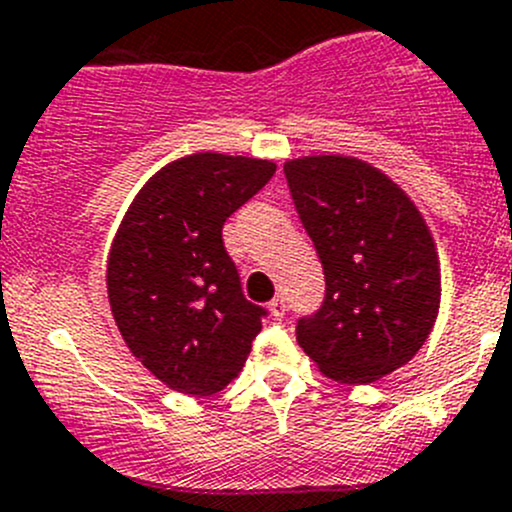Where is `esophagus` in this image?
<instances>
[{
  "label": "esophagus",
  "instance_id": "34e87169",
  "mask_svg": "<svg viewBox=\"0 0 512 512\" xmlns=\"http://www.w3.org/2000/svg\"><path fill=\"white\" fill-rule=\"evenodd\" d=\"M268 311H271V316L276 318V321H281V318L286 316V301H283L281 296H276L271 303H268Z\"/></svg>",
  "mask_w": 512,
  "mask_h": 512
}]
</instances>
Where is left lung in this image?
<instances>
[{
  "mask_svg": "<svg viewBox=\"0 0 512 512\" xmlns=\"http://www.w3.org/2000/svg\"><path fill=\"white\" fill-rule=\"evenodd\" d=\"M283 171L326 276L321 311L298 321V346L333 381H381L421 351L438 318L433 234L411 196L368 161L318 154Z\"/></svg>",
  "mask_w": 512,
  "mask_h": 512,
  "instance_id": "1",
  "label": "left lung"
}]
</instances>
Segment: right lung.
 <instances>
[{
    "instance_id": "right-lung-1",
    "label": "right lung",
    "mask_w": 512,
    "mask_h": 512,
    "mask_svg": "<svg viewBox=\"0 0 512 512\" xmlns=\"http://www.w3.org/2000/svg\"><path fill=\"white\" fill-rule=\"evenodd\" d=\"M276 174V164L216 151L156 171L126 209L106 293L126 348L171 391L214 396L241 373L266 311L241 293L224 221Z\"/></svg>"
}]
</instances>
